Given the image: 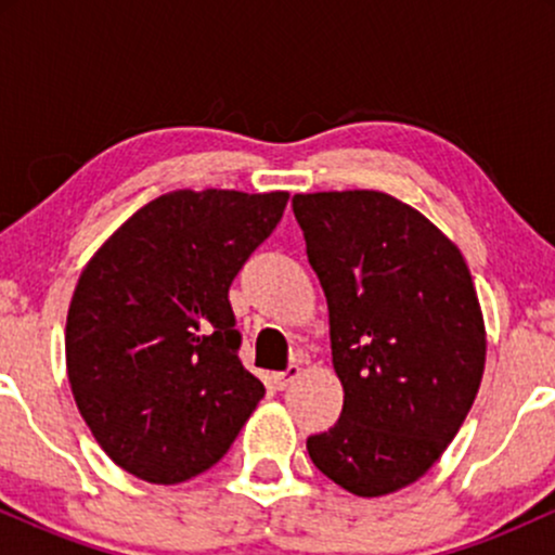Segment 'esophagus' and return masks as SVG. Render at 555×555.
<instances>
[{
  "instance_id": "obj_1",
  "label": "esophagus",
  "mask_w": 555,
  "mask_h": 555,
  "mask_svg": "<svg viewBox=\"0 0 555 555\" xmlns=\"http://www.w3.org/2000/svg\"><path fill=\"white\" fill-rule=\"evenodd\" d=\"M297 378H299V365H289L284 373H273V375H271L273 386H276L279 391H284V388H289L292 384H295Z\"/></svg>"
}]
</instances>
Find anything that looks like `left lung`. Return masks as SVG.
I'll use <instances>...</instances> for the list:
<instances>
[{
    "mask_svg": "<svg viewBox=\"0 0 555 555\" xmlns=\"http://www.w3.org/2000/svg\"><path fill=\"white\" fill-rule=\"evenodd\" d=\"M328 302L344 388L310 460L362 499L412 486L454 441L486 371V323L460 247L378 190L292 197Z\"/></svg>",
    "mask_w": 555,
    "mask_h": 555,
    "instance_id": "8db88e82",
    "label": "left lung"
}]
</instances>
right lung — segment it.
Masks as SVG:
<instances>
[{
    "mask_svg": "<svg viewBox=\"0 0 555 555\" xmlns=\"http://www.w3.org/2000/svg\"><path fill=\"white\" fill-rule=\"evenodd\" d=\"M289 193L175 190L95 250L67 310L75 404L125 473L177 486L206 473L266 388L240 362L229 286Z\"/></svg>",
    "mask_w": 555,
    "mask_h": 555,
    "instance_id": "obj_1",
    "label": "right lung"
}]
</instances>
